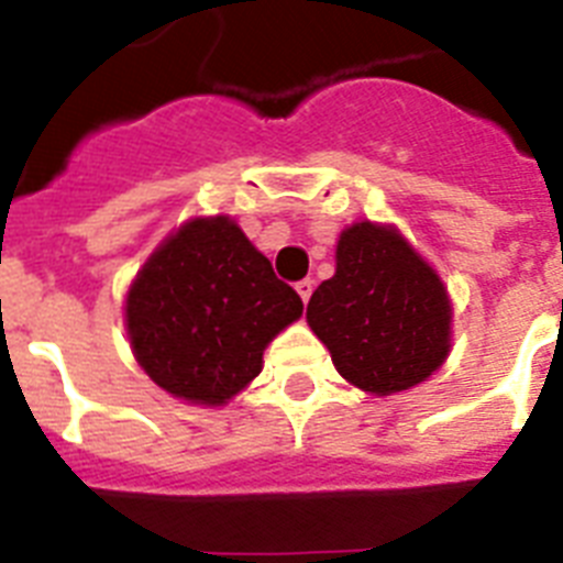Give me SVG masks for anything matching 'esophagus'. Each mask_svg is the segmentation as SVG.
I'll return each mask as SVG.
<instances>
[{"label": "esophagus", "instance_id": "esophagus-1", "mask_svg": "<svg viewBox=\"0 0 563 563\" xmlns=\"http://www.w3.org/2000/svg\"><path fill=\"white\" fill-rule=\"evenodd\" d=\"M295 289H297V295L303 297V303H309L311 289H314V280H309V277H306V280H297V283H295Z\"/></svg>", "mask_w": 563, "mask_h": 563}]
</instances>
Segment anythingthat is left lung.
Masks as SVG:
<instances>
[{"label":"left lung","mask_w":563,"mask_h":563,"mask_svg":"<svg viewBox=\"0 0 563 563\" xmlns=\"http://www.w3.org/2000/svg\"><path fill=\"white\" fill-rule=\"evenodd\" d=\"M338 372L372 395L427 380L450 354V297L398 231L354 223L338 240V272L306 309Z\"/></svg>","instance_id":"obj_1"}]
</instances>
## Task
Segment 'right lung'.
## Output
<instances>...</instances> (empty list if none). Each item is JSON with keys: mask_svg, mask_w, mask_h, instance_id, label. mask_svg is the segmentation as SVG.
Returning a JSON list of instances; mask_svg holds the SVG:
<instances>
[{"mask_svg": "<svg viewBox=\"0 0 563 563\" xmlns=\"http://www.w3.org/2000/svg\"><path fill=\"white\" fill-rule=\"evenodd\" d=\"M300 314V295L229 217L191 220L172 234L125 300L140 366L191 404L238 395L263 369L268 340Z\"/></svg>", "mask_w": 563, "mask_h": 563, "instance_id": "1", "label": "right lung"}]
</instances>
